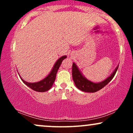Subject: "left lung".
<instances>
[{
    "mask_svg": "<svg viewBox=\"0 0 133 133\" xmlns=\"http://www.w3.org/2000/svg\"><path fill=\"white\" fill-rule=\"evenodd\" d=\"M118 67L119 66H117L115 69L114 71H113V72L111 74V76H109L104 81L96 83V82H93L87 79L84 76L82 75V74L79 71V69L76 64L73 62L72 68V79L74 83H75L76 86L79 89H80L81 91L86 92H97V91H99L102 88H103L104 87L106 86L112 80L114 76H115V74L116 72L117 69H118Z\"/></svg>",
    "mask_w": 133,
    "mask_h": 133,
    "instance_id": "1",
    "label": "left lung"
}]
</instances>
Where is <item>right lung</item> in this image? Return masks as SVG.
Returning a JSON list of instances; mask_svg holds the SVG:
<instances>
[{
  "instance_id": "1",
  "label": "right lung",
  "mask_w": 133,
  "mask_h": 133,
  "mask_svg": "<svg viewBox=\"0 0 133 133\" xmlns=\"http://www.w3.org/2000/svg\"><path fill=\"white\" fill-rule=\"evenodd\" d=\"M66 57V56H64L59 58L56 61V63H55L54 67H53L52 69L51 72L49 73V74L46 77L42 79V81H40L37 82H34H34L33 83H30V82H26L24 80H23L22 78L21 77V76H20V77H21V80L24 82V83L26 86L29 87L30 89L34 90V91H37V92H45V91H48V90H49L52 88L55 81V79H56V74H57L58 69H59V67L61 64L62 61Z\"/></svg>"
}]
</instances>
